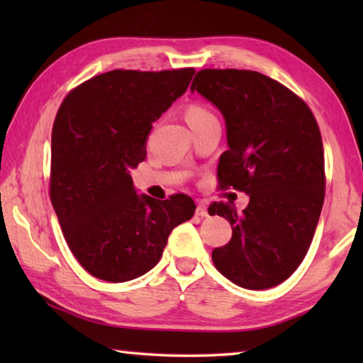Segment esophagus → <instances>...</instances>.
I'll use <instances>...</instances> for the list:
<instances>
[{
	"label": "esophagus",
	"instance_id": "esophagus-1",
	"mask_svg": "<svg viewBox=\"0 0 363 363\" xmlns=\"http://www.w3.org/2000/svg\"><path fill=\"white\" fill-rule=\"evenodd\" d=\"M195 214H196V216H200V218L208 216V206H206L205 201H199V203H196Z\"/></svg>",
	"mask_w": 363,
	"mask_h": 363
}]
</instances>
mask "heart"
Listing matches in <instances>:
<instances>
[{"instance_id":"heart-1","label":"heart","mask_w":363,"mask_h":363,"mask_svg":"<svg viewBox=\"0 0 363 363\" xmlns=\"http://www.w3.org/2000/svg\"><path fill=\"white\" fill-rule=\"evenodd\" d=\"M208 118H213L211 112H208L205 107L199 106V104H194V106H190L186 112V120L189 125H194V123H199V121H205Z\"/></svg>"}]
</instances>
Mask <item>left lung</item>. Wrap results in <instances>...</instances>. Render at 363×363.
<instances>
[{
	"instance_id": "left-lung-1",
	"label": "left lung",
	"mask_w": 363,
	"mask_h": 363,
	"mask_svg": "<svg viewBox=\"0 0 363 363\" xmlns=\"http://www.w3.org/2000/svg\"><path fill=\"white\" fill-rule=\"evenodd\" d=\"M190 91L224 116L229 149L219 158L220 187L250 196L242 213L233 203L208 210L232 225L213 262L232 284L267 290L298 269L314 238L325 196L320 130L304 101L259 72L206 69Z\"/></svg>"
}]
</instances>
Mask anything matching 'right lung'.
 Returning <instances> with one entry per match:
<instances>
[{"label": "right lung", "instance_id": "add662e5", "mask_svg": "<svg viewBox=\"0 0 363 363\" xmlns=\"http://www.w3.org/2000/svg\"><path fill=\"white\" fill-rule=\"evenodd\" d=\"M194 69L112 70L65 97L51 138V201L73 256L96 279L121 284L157 266L176 225L195 213L177 194H138L152 123L189 88Z\"/></svg>", "mask_w": 363, "mask_h": 363}]
</instances>
